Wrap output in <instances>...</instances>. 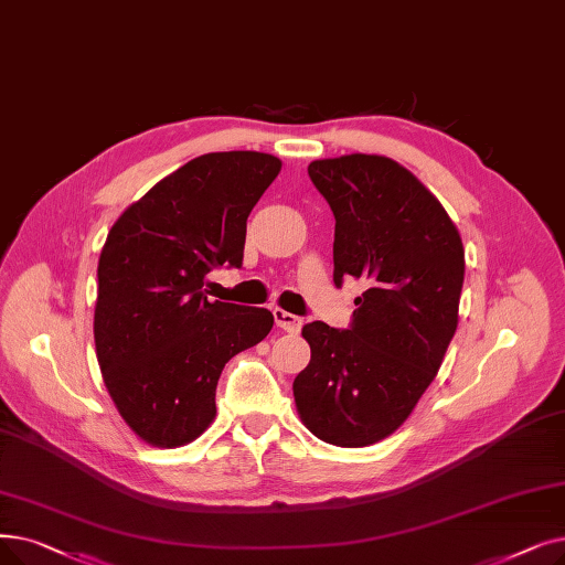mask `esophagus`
I'll use <instances>...</instances> for the list:
<instances>
[{"instance_id": "1", "label": "esophagus", "mask_w": 565, "mask_h": 565, "mask_svg": "<svg viewBox=\"0 0 565 565\" xmlns=\"http://www.w3.org/2000/svg\"><path fill=\"white\" fill-rule=\"evenodd\" d=\"M273 313H275V323H277L279 330H284V332H300L302 318H298L296 313H288L284 309H275Z\"/></svg>"}]
</instances>
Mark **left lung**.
I'll return each mask as SVG.
<instances>
[{"label":"left lung","instance_id":"1","mask_svg":"<svg viewBox=\"0 0 565 565\" xmlns=\"http://www.w3.org/2000/svg\"><path fill=\"white\" fill-rule=\"evenodd\" d=\"M334 214V284L355 277L349 330L302 328L311 360L292 381L307 429L339 448H364L411 415L438 374L459 321L463 247L436 195L379 154L309 163Z\"/></svg>","mask_w":565,"mask_h":565}]
</instances>
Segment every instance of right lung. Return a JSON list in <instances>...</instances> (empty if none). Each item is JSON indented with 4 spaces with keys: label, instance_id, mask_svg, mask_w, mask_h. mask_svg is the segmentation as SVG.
Wrapping results in <instances>:
<instances>
[{
    "label": "right lung",
    "instance_id": "add662e5",
    "mask_svg": "<svg viewBox=\"0 0 565 565\" xmlns=\"http://www.w3.org/2000/svg\"><path fill=\"white\" fill-rule=\"evenodd\" d=\"M263 152H210L129 205L102 249L94 343L104 383L145 444L178 448L216 415L226 362L256 347L275 316L210 302L212 267L242 265L247 216L279 175Z\"/></svg>",
    "mask_w": 565,
    "mask_h": 565
}]
</instances>
